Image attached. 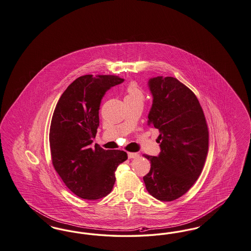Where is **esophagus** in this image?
Instances as JSON below:
<instances>
[{
    "label": "esophagus",
    "instance_id": "obj_1",
    "mask_svg": "<svg viewBox=\"0 0 251 251\" xmlns=\"http://www.w3.org/2000/svg\"><path fill=\"white\" fill-rule=\"evenodd\" d=\"M138 157H139L138 153H135V152H129L128 153V158L129 159H136Z\"/></svg>",
    "mask_w": 251,
    "mask_h": 251
}]
</instances>
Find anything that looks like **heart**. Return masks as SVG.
Here are the masks:
<instances>
[{"instance_id": "obj_1", "label": "heart", "mask_w": 251, "mask_h": 251, "mask_svg": "<svg viewBox=\"0 0 251 251\" xmlns=\"http://www.w3.org/2000/svg\"><path fill=\"white\" fill-rule=\"evenodd\" d=\"M145 93L136 83H130L126 90V95L124 100L126 101H140L144 102Z\"/></svg>"}]
</instances>
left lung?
Wrapping results in <instances>:
<instances>
[{"mask_svg":"<svg viewBox=\"0 0 251 251\" xmlns=\"http://www.w3.org/2000/svg\"><path fill=\"white\" fill-rule=\"evenodd\" d=\"M153 103L148 123L158 129L161 152L144 155L151 171L143 179L153 197L171 201L198 179L208 152L209 132L196 95L180 81L157 76L149 81Z\"/></svg>","mask_w":251,"mask_h":251,"instance_id":"8db88e82","label":"left lung"}]
</instances>
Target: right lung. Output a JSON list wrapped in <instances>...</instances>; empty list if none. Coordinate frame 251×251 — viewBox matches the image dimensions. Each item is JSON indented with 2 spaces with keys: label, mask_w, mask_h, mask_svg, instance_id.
<instances>
[{
  "label": "right lung",
  "mask_w": 251,
  "mask_h": 251,
  "mask_svg": "<svg viewBox=\"0 0 251 251\" xmlns=\"http://www.w3.org/2000/svg\"><path fill=\"white\" fill-rule=\"evenodd\" d=\"M124 81L117 75H92L76 78L61 94L50 130L52 164L66 187L86 200L110 193L118 166L128 159L122 151L90 148L99 126L100 100Z\"/></svg>",
  "instance_id": "1"
}]
</instances>
